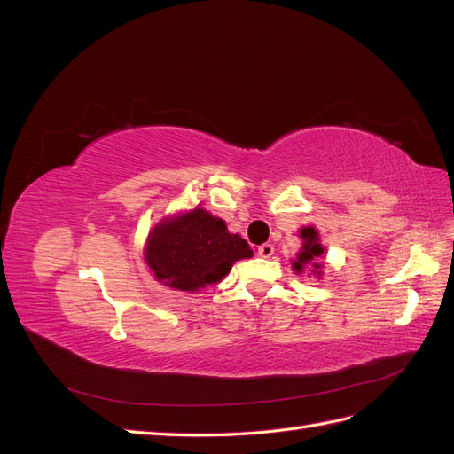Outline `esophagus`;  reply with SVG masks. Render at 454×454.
<instances>
[{
  "label": "esophagus",
  "instance_id": "34e87169",
  "mask_svg": "<svg viewBox=\"0 0 454 454\" xmlns=\"http://www.w3.org/2000/svg\"><path fill=\"white\" fill-rule=\"evenodd\" d=\"M274 254V246L272 244H263V246H259L257 248V255L259 257H270Z\"/></svg>",
  "mask_w": 454,
  "mask_h": 454
}]
</instances>
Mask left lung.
<instances>
[{"label":"left lung","instance_id":"8db88e82","mask_svg":"<svg viewBox=\"0 0 454 454\" xmlns=\"http://www.w3.org/2000/svg\"><path fill=\"white\" fill-rule=\"evenodd\" d=\"M301 232V239H303V246H301V252L297 254V259L294 261V270L297 274H301L305 270V267H312L316 277L320 278L322 274V265L318 263V259L322 257L324 254V246L320 244V237H318V231H316L314 227H303L299 231Z\"/></svg>","mask_w":454,"mask_h":454}]
</instances>
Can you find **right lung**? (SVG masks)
Instances as JSON below:
<instances>
[{
  "mask_svg": "<svg viewBox=\"0 0 454 454\" xmlns=\"http://www.w3.org/2000/svg\"><path fill=\"white\" fill-rule=\"evenodd\" d=\"M250 255L248 242L202 208L162 219L145 244V263L155 278L182 292L222 282L235 261Z\"/></svg>",
  "mask_w": 454,
  "mask_h": 454,
  "instance_id": "add662e5",
  "label": "right lung"
}]
</instances>
